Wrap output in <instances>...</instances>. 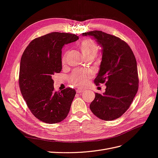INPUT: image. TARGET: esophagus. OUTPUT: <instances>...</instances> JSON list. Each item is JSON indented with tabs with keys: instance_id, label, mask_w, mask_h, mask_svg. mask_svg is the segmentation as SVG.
<instances>
[{
	"instance_id": "obj_1",
	"label": "esophagus",
	"mask_w": 158,
	"mask_h": 158,
	"mask_svg": "<svg viewBox=\"0 0 158 158\" xmlns=\"http://www.w3.org/2000/svg\"><path fill=\"white\" fill-rule=\"evenodd\" d=\"M76 91H77V93H80L83 92L84 90H83V89H77Z\"/></svg>"
}]
</instances>
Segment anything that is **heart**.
Segmentation results:
<instances>
[{"label":"heart","instance_id":"heart-1","mask_svg":"<svg viewBox=\"0 0 158 158\" xmlns=\"http://www.w3.org/2000/svg\"><path fill=\"white\" fill-rule=\"evenodd\" d=\"M78 47L85 58L89 57H94L98 53V46L94 40L86 38L81 41ZM67 52H64L61 56V63L65 64L67 60ZM93 75L91 70H75L69 77V82L75 87H83L88 83L89 79Z\"/></svg>","mask_w":158,"mask_h":158}]
</instances>
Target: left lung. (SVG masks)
Masks as SVG:
<instances>
[{"mask_svg":"<svg viewBox=\"0 0 158 158\" xmlns=\"http://www.w3.org/2000/svg\"><path fill=\"white\" fill-rule=\"evenodd\" d=\"M82 35L93 37L102 47L100 70L94 83H105L106 88L102 95L95 93L90 109L103 120L118 118L129 109L138 90L134 54L127 42L115 35L98 30Z\"/></svg>","mask_w":158,"mask_h":158,"instance_id":"obj_1","label":"left lung"}]
</instances>
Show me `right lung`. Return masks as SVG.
Listing matches in <instances>:
<instances>
[{"mask_svg": "<svg viewBox=\"0 0 158 158\" xmlns=\"http://www.w3.org/2000/svg\"><path fill=\"white\" fill-rule=\"evenodd\" d=\"M78 39L69 33L47 34L34 39L22 54L19 79L22 95L31 113L44 123H60L69 113L75 90L55 91L52 77L61 71L63 46Z\"/></svg>", "mask_w": 158, "mask_h": 158, "instance_id": "right-lung-1", "label": "right lung"}]
</instances>
